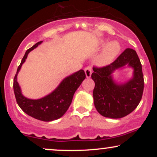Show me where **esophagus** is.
Here are the masks:
<instances>
[{
  "label": "esophagus",
  "instance_id": "obj_1",
  "mask_svg": "<svg viewBox=\"0 0 157 157\" xmlns=\"http://www.w3.org/2000/svg\"><path fill=\"white\" fill-rule=\"evenodd\" d=\"M85 73H86V77L89 78V77H91V73H92V68H91L90 66L85 68Z\"/></svg>",
  "mask_w": 157,
  "mask_h": 157
}]
</instances>
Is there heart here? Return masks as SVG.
Masks as SVG:
<instances>
[{"instance_id":"1","label":"heart","mask_w":157,"mask_h":157,"mask_svg":"<svg viewBox=\"0 0 157 157\" xmlns=\"http://www.w3.org/2000/svg\"><path fill=\"white\" fill-rule=\"evenodd\" d=\"M120 51V45L117 41L109 43L104 48L100 55L97 57V62L99 64L105 65L112 61Z\"/></svg>"}]
</instances>
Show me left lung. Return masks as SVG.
I'll list each match as a JSON object with an SVG mask.
<instances>
[{
    "mask_svg": "<svg viewBox=\"0 0 157 157\" xmlns=\"http://www.w3.org/2000/svg\"><path fill=\"white\" fill-rule=\"evenodd\" d=\"M126 64L134 68V77L125 84H117L112 80L111 73ZM93 70L94 102L102 116L122 118L137 107L143 94L144 78L142 64L135 50L126 48L113 63L102 67L94 66Z\"/></svg>",
    "mask_w": 157,
    "mask_h": 157,
    "instance_id": "obj_1",
    "label": "left lung"
}]
</instances>
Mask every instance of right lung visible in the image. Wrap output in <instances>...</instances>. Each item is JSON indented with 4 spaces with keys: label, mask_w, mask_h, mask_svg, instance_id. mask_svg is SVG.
<instances>
[{
    "label": "right lung",
    "mask_w": 157,
    "mask_h": 157,
    "mask_svg": "<svg viewBox=\"0 0 157 157\" xmlns=\"http://www.w3.org/2000/svg\"><path fill=\"white\" fill-rule=\"evenodd\" d=\"M41 43L42 41L37 43L26 52L14 77L13 89L16 101L25 113L37 120L49 122L57 120L66 112L72 101L74 94L86 78V74L81 69L67 77L53 92L39 100H30L23 97L17 81V73L26 60L28 54Z\"/></svg>",
    "instance_id": "right-lung-1"
}]
</instances>
